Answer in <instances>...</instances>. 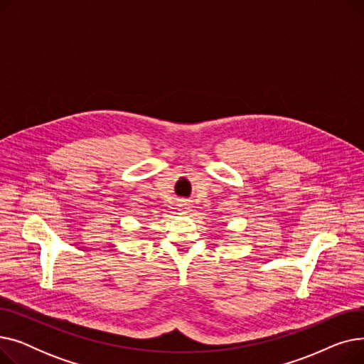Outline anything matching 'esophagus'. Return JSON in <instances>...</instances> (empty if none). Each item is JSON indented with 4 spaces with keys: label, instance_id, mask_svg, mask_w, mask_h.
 I'll return each instance as SVG.
<instances>
[{
    "label": "esophagus",
    "instance_id": "34e87169",
    "mask_svg": "<svg viewBox=\"0 0 364 364\" xmlns=\"http://www.w3.org/2000/svg\"><path fill=\"white\" fill-rule=\"evenodd\" d=\"M178 206H180V211L188 213L190 209H192V202H190V200H181Z\"/></svg>",
    "mask_w": 364,
    "mask_h": 364
}]
</instances>
